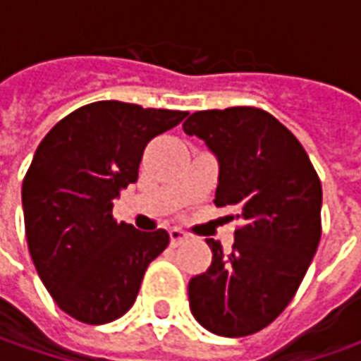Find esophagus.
Listing matches in <instances>:
<instances>
[{"label":"esophagus","mask_w":361,"mask_h":361,"mask_svg":"<svg viewBox=\"0 0 361 361\" xmlns=\"http://www.w3.org/2000/svg\"><path fill=\"white\" fill-rule=\"evenodd\" d=\"M169 235H171V245H173V247H178V245H183V243L188 239L187 233H185V231H180V229H171V231H169Z\"/></svg>","instance_id":"34e87169"}]
</instances>
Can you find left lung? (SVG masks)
Segmentation results:
<instances>
[{"mask_svg": "<svg viewBox=\"0 0 361 361\" xmlns=\"http://www.w3.org/2000/svg\"><path fill=\"white\" fill-rule=\"evenodd\" d=\"M183 130L219 159L216 207L241 225L229 253L207 239L213 261L188 281L204 329L225 338L261 331L298 293L322 237V180L289 128L255 106L201 110Z\"/></svg>", "mask_w": 361, "mask_h": 361, "instance_id": "obj_1", "label": "left lung"}]
</instances>
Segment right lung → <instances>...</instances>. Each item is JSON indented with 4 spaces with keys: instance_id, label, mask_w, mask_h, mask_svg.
Here are the masks:
<instances>
[{
    "instance_id": "1",
    "label": "right lung",
    "mask_w": 361,
    "mask_h": 361,
    "mask_svg": "<svg viewBox=\"0 0 361 361\" xmlns=\"http://www.w3.org/2000/svg\"><path fill=\"white\" fill-rule=\"evenodd\" d=\"M187 112L102 100L62 118L39 142L23 176L27 249L56 305L100 326L128 312L146 267L169 233L136 231L112 201L136 183L146 145Z\"/></svg>"
}]
</instances>
